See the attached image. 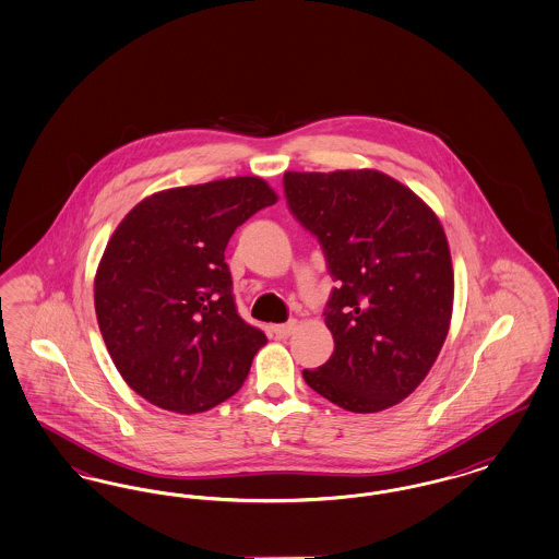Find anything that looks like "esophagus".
Listing matches in <instances>:
<instances>
[{
  "label": "esophagus",
  "mask_w": 559,
  "mask_h": 559,
  "mask_svg": "<svg viewBox=\"0 0 559 559\" xmlns=\"http://www.w3.org/2000/svg\"><path fill=\"white\" fill-rule=\"evenodd\" d=\"M295 326H297V322L290 320V322H285V324L272 326V331H274V335L278 336V338H285V336H289L295 331Z\"/></svg>",
  "instance_id": "1"
}]
</instances>
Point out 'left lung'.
<instances>
[{
	"label": "left lung",
	"instance_id": "obj_1",
	"mask_svg": "<svg viewBox=\"0 0 559 559\" xmlns=\"http://www.w3.org/2000/svg\"><path fill=\"white\" fill-rule=\"evenodd\" d=\"M283 187L336 283L324 310L335 352L304 379L358 414L402 402L449 331L453 270L443 226L414 191L377 170L285 173Z\"/></svg>",
	"mask_w": 559,
	"mask_h": 559
}]
</instances>
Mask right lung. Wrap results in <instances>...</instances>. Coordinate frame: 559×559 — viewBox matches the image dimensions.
<instances>
[{"mask_svg":"<svg viewBox=\"0 0 559 559\" xmlns=\"http://www.w3.org/2000/svg\"><path fill=\"white\" fill-rule=\"evenodd\" d=\"M276 193L258 177L159 191L114 230L95 274L112 361L143 400L205 412L246 382L266 335L237 312L224 249Z\"/></svg>","mask_w":559,"mask_h":559,"instance_id":"1","label":"right lung"}]
</instances>
